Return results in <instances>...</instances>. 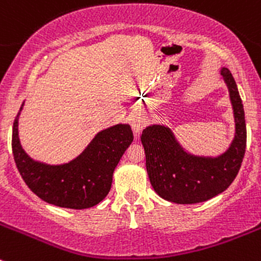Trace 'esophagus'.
I'll return each mask as SVG.
<instances>
[{
	"instance_id": "1",
	"label": "esophagus",
	"mask_w": 261,
	"mask_h": 261,
	"mask_svg": "<svg viewBox=\"0 0 261 261\" xmlns=\"http://www.w3.org/2000/svg\"><path fill=\"white\" fill-rule=\"evenodd\" d=\"M130 121H131V127H133L135 135H139V134H140V131L145 127L146 122H148V120H146V116L143 115V113H140V112L134 113V115L131 116Z\"/></svg>"
}]
</instances>
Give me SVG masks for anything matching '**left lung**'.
<instances>
[{
  "instance_id": "left-lung-1",
  "label": "left lung",
  "mask_w": 261,
  "mask_h": 261,
  "mask_svg": "<svg viewBox=\"0 0 261 261\" xmlns=\"http://www.w3.org/2000/svg\"><path fill=\"white\" fill-rule=\"evenodd\" d=\"M234 115L236 133L229 148L218 156H198L185 151L171 128L151 125L144 128L141 143L146 171L154 191L176 204H196L222 194L236 178L246 149L245 111L231 71H221Z\"/></svg>"
}]
</instances>
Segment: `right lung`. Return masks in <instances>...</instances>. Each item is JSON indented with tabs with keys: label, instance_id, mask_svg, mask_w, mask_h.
<instances>
[{
	"label": "right lung",
	"instance_id": "add662e5",
	"mask_svg": "<svg viewBox=\"0 0 261 261\" xmlns=\"http://www.w3.org/2000/svg\"><path fill=\"white\" fill-rule=\"evenodd\" d=\"M22 106L12 127V154L28 187L45 203L61 208L87 209L100 203L110 192L121 156L134 140L130 125L118 123L102 130L79 156L50 166L33 161L21 148L17 121Z\"/></svg>",
	"mask_w": 261,
	"mask_h": 261
}]
</instances>
